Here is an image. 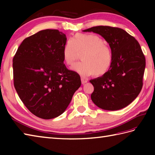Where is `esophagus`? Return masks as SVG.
Here are the masks:
<instances>
[{"mask_svg":"<svg viewBox=\"0 0 155 155\" xmlns=\"http://www.w3.org/2000/svg\"><path fill=\"white\" fill-rule=\"evenodd\" d=\"M81 83H82V84H85V83H87V80H85V79H84V78H81Z\"/></svg>","mask_w":155,"mask_h":155,"instance_id":"34e87169","label":"esophagus"}]
</instances>
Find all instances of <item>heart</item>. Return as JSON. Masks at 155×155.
<instances>
[{
    "mask_svg": "<svg viewBox=\"0 0 155 155\" xmlns=\"http://www.w3.org/2000/svg\"><path fill=\"white\" fill-rule=\"evenodd\" d=\"M81 55V62L72 66L71 69L81 76L101 77L109 70L113 62L110 47L98 35L78 33L69 40L62 49V60L71 66Z\"/></svg>",
    "mask_w": 155,
    "mask_h": 155,
    "instance_id": "1",
    "label": "heart"
}]
</instances>
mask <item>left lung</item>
<instances>
[{"label":"left lung","mask_w":155,"mask_h":155,"mask_svg":"<svg viewBox=\"0 0 155 155\" xmlns=\"http://www.w3.org/2000/svg\"><path fill=\"white\" fill-rule=\"evenodd\" d=\"M100 35L113 52V62L106 74L90 83L93 103L102 109L117 110L130 104L143 87L145 57L139 42L123 29L97 26L83 31Z\"/></svg>","instance_id":"obj_1"}]
</instances>
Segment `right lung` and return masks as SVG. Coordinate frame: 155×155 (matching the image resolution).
<instances>
[{
    "label": "right lung",
    "mask_w": 155,
    "mask_h": 155,
    "mask_svg": "<svg viewBox=\"0 0 155 155\" xmlns=\"http://www.w3.org/2000/svg\"><path fill=\"white\" fill-rule=\"evenodd\" d=\"M66 35L46 29L25 38L13 58L15 88L31 113L43 119L60 116L81 85L62 60Z\"/></svg>",
    "instance_id": "obj_1"
}]
</instances>
